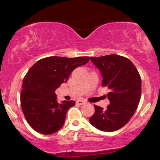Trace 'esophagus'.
<instances>
[{
  "label": "esophagus",
  "mask_w": 160,
  "mask_h": 160,
  "mask_svg": "<svg viewBox=\"0 0 160 160\" xmlns=\"http://www.w3.org/2000/svg\"><path fill=\"white\" fill-rule=\"evenodd\" d=\"M77 104H79V105H83L84 104H86V102L83 100H78L76 102Z\"/></svg>",
  "instance_id": "34e87169"
}]
</instances>
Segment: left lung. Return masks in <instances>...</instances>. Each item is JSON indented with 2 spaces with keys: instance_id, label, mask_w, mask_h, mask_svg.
I'll list each match as a JSON object with an SVG mask.
<instances>
[{
  "instance_id": "obj_1",
  "label": "left lung",
  "mask_w": 160,
  "mask_h": 160,
  "mask_svg": "<svg viewBox=\"0 0 160 160\" xmlns=\"http://www.w3.org/2000/svg\"><path fill=\"white\" fill-rule=\"evenodd\" d=\"M102 75V86L108 93L107 109L94 105L95 113L89 118L94 127L103 132H113L126 125L138 108L141 93V79L133 63L123 56L108 55L90 57Z\"/></svg>"
}]
</instances>
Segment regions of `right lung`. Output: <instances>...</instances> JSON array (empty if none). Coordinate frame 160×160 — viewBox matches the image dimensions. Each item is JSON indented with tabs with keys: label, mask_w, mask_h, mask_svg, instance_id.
Wrapping results in <instances>:
<instances>
[{
	"label": "right lung",
	"mask_w": 160,
	"mask_h": 160,
	"mask_svg": "<svg viewBox=\"0 0 160 160\" xmlns=\"http://www.w3.org/2000/svg\"><path fill=\"white\" fill-rule=\"evenodd\" d=\"M89 61L88 56H50L38 61L28 70L22 82L20 100L25 119L33 129L50 135L63 126L66 113L75 102L63 101L58 103L55 90L67 82L76 68Z\"/></svg>",
	"instance_id": "1"
}]
</instances>
